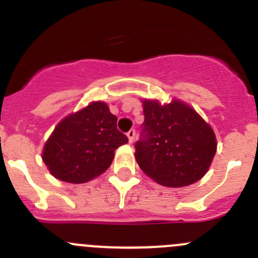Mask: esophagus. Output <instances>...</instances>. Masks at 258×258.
<instances>
[{"instance_id":"1","label":"esophagus","mask_w":258,"mask_h":258,"mask_svg":"<svg viewBox=\"0 0 258 258\" xmlns=\"http://www.w3.org/2000/svg\"><path fill=\"white\" fill-rule=\"evenodd\" d=\"M135 136H136V132H135V130H130V131L127 132V137H128L130 144H132V142L135 141Z\"/></svg>"}]
</instances>
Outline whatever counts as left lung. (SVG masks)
<instances>
[{
  "label": "left lung",
  "instance_id": "8db88e82",
  "mask_svg": "<svg viewBox=\"0 0 258 258\" xmlns=\"http://www.w3.org/2000/svg\"><path fill=\"white\" fill-rule=\"evenodd\" d=\"M141 139L135 144L140 168L157 183L183 187L201 179L215 157L213 130L182 101H144Z\"/></svg>",
  "mask_w": 258,
  "mask_h": 258
}]
</instances>
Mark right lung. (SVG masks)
<instances>
[{
  "instance_id": "1",
  "label": "right lung",
  "mask_w": 258,
  "mask_h": 258,
  "mask_svg": "<svg viewBox=\"0 0 258 258\" xmlns=\"http://www.w3.org/2000/svg\"><path fill=\"white\" fill-rule=\"evenodd\" d=\"M128 142L105 102H92L64 117L46 142L42 160L56 178L85 183L111 166L114 150Z\"/></svg>"
}]
</instances>
